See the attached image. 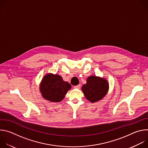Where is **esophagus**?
I'll return each instance as SVG.
<instances>
[{"label":"esophagus","mask_w":148,"mask_h":148,"mask_svg":"<svg viewBox=\"0 0 148 148\" xmlns=\"http://www.w3.org/2000/svg\"><path fill=\"white\" fill-rule=\"evenodd\" d=\"M80 87H81V86H80V85H78V86H74V88H75V89H79Z\"/></svg>","instance_id":"obj_1"}]
</instances>
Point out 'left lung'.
<instances>
[{
    "mask_svg": "<svg viewBox=\"0 0 148 148\" xmlns=\"http://www.w3.org/2000/svg\"><path fill=\"white\" fill-rule=\"evenodd\" d=\"M108 88L109 84L107 79L92 75L88 77L87 83L84 84L81 90L86 98L94 103L102 99L107 94Z\"/></svg>",
    "mask_w": 148,
    "mask_h": 148,
    "instance_id": "8db88e82",
    "label": "left lung"
}]
</instances>
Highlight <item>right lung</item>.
Returning a JSON list of instances; mask_svg holds the SVG:
<instances>
[{
    "instance_id": "obj_1",
    "label": "right lung",
    "mask_w": 148,
    "mask_h": 148,
    "mask_svg": "<svg viewBox=\"0 0 148 148\" xmlns=\"http://www.w3.org/2000/svg\"><path fill=\"white\" fill-rule=\"evenodd\" d=\"M71 88L70 84L63 81L60 75L51 73L46 74L43 78L40 85L42 97L49 101L55 102H59L64 99Z\"/></svg>"
}]
</instances>
